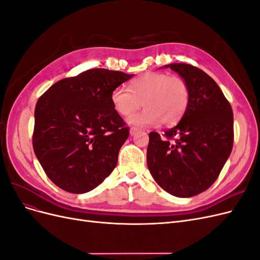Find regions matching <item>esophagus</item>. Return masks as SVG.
Masks as SVG:
<instances>
[{
	"instance_id": "esophagus-1",
	"label": "esophagus",
	"mask_w": 260,
	"mask_h": 260,
	"mask_svg": "<svg viewBox=\"0 0 260 260\" xmlns=\"http://www.w3.org/2000/svg\"><path fill=\"white\" fill-rule=\"evenodd\" d=\"M138 132H139V130H138L137 128H131V129H130V135H131L132 137H133V136H136Z\"/></svg>"
}]
</instances>
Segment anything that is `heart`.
Returning <instances> with one entry per match:
<instances>
[{"label": "heart", "mask_w": 260, "mask_h": 260, "mask_svg": "<svg viewBox=\"0 0 260 260\" xmlns=\"http://www.w3.org/2000/svg\"><path fill=\"white\" fill-rule=\"evenodd\" d=\"M115 111L128 117L143 105L145 108L129 118L136 127L157 123L172 125L186 112L190 103V89L184 79L162 73H145L129 83V89L117 86L111 95Z\"/></svg>", "instance_id": "heart-1"}]
</instances>
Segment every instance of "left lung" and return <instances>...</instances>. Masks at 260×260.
Listing matches in <instances>:
<instances>
[{
  "label": "left lung",
  "instance_id": "1",
  "mask_svg": "<svg viewBox=\"0 0 260 260\" xmlns=\"http://www.w3.org/2000/svg\"><path fill=\"white\" fill-rule=\"evenodd\" d=\"M190 89L179 123L148 135L147 167L161 188L177 198L198 195L217 180L233 146V112L221 89L202 69L170 64Z\"/></svg>",
  "mask_w": 260,
  "mask_h": 260
}]
</instances>
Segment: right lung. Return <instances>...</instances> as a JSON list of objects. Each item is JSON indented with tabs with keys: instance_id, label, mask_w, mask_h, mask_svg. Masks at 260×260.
Wrapping results in <instances>:
<instances>
[{
	"instance_id": "right-lung-1",
	"label": "right lung",
	"mask_w": 260,
	"mask_h": 260,
	"mask_svg": "<svg viewBox=\"0 0 260 260\" xmlns=\"http://www.w3.org/2000/svg\"><path fill=\"white\" fill-rule=\"evenodd\" d=\"M132 76L89 69L59 80L38 100L34 151L46 176L61 190L86 193L115 169L129 128L111 95Z\"/></svg>"
}]
</instances>
